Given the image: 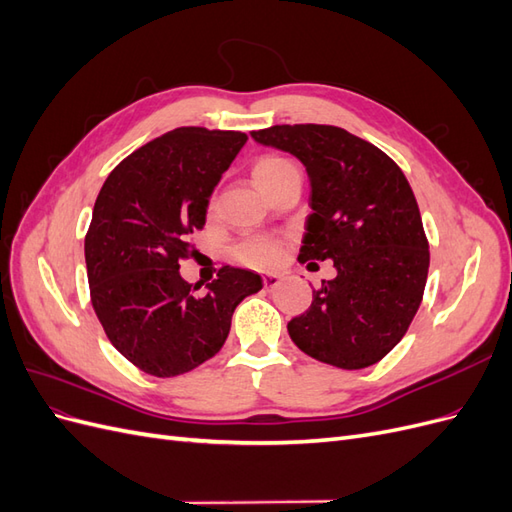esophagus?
<instances>
[{
	"mask_svg": "<svg viewBox=\"0 0 512 512\" xmlns=\"http://www.w3.org/2000/svg\"><path fill=\"white\" fill-rule=\"evenodd\" d=\"M262 284H265L267 290H275L277 286L282 284V275H277V273H265V275H262Z\"/></svg>",
	"mask_w": 512,
	"mask_h": 512,
	"instance_id": "esophagus-1",
	"label": "esophagus"
}]
</instances>
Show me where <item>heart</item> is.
Listing matches in <instances>:
<instances>
[{
    "mask_svg": "<svg viewBox=\"0 0 512 512\" xmlns=\"http://www.w3.org/2000/svg\"><path fill=\"white\" fill-rule=\"evenodd\" d=\"M297 173L292 162L280 156H262L252 166V177L254 183L260 188L262 194H271L277 185H280L286 177ZM239 258L247 265L256 267H267L280 258V241L269 239V237H256L247 239L239 245Z\"/></svg>",
    "mask_w": 512,
    "mask_h": 512,
    "instance_id": "obj_1",
    "label": "heart"
}]
</instances>
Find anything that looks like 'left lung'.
I'll return each mask as SVG.
<instances>
[{"label": "left lung", "mask_w": 512, "mask_h": 512, "mask_svg": "<svg viewBox=\"0 0 512 512\" xmlns=\"http://www.w3.org/2000/svg\"><path fill=\"white\" fill-rule=\"evenodd\" d=\"M260 145L299 158L312 194L299 262L333 260L337 275L288 322L316 361L363 369L406 335L423 301L429 243L401 168L363 138L335 126L294 123L252 132Z\"/></svg>", "instance_id": "obj_1"}]
</instances>
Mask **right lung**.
Instances as JSON below:
<instances>
[{
  "mask_svg": "<svg viewBox=\"0 0 512 512\" xmlns=\"http://www.w3.org/2000/svg\"><path fill=\"white\" fill-rule=\"evenodd\" d=\"M245 141L235 130H170L119 162L96 198L85 237L91 305L111 344L149 376H181L218 354L237 305L262 288L258 273L222 267L198 294L203 284L179 273Z\"/></svg>",
  "mask_w": 512,
  "mask_h": 512,
  "instance_id": "obj_1",
  "label": "right lung"
}]
</instances>
